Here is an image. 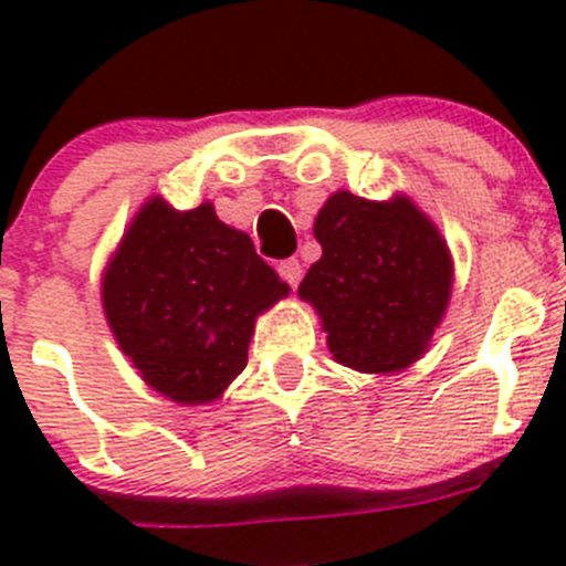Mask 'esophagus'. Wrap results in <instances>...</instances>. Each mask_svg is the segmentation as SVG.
<instances>
[{"label":"esophagus","instance_id":"1","mask_svg":"<svg viewBox=\"0 0 566 566\" xmlns=\"http://www.w3.org/2000/svg\"><path fill=\"white\" fill-rule=\"evenodd\" d=\"M277 274L283 280H286L289 286L297 289L300 286V277H303V266H300L297 258H289V260H283V263H277Z\"/></svg>","mask_w":566,"mask_h":566}]
</instances>
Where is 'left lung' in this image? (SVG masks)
I'll use <instances>...</instances> for the list:
<instances>
[{"label": "left lung", "instance_id": "left-lung-1", "mask_svg": "<svg viewBox=\"0 0 566 566\" xmlns=\"http://www.w3.org/2000/svg\"><path fill=\"white\" fill-rule=\"evenodd\" d=\"M323 258L297 294L328 334V352L354 371L394 374L417 363L442 323L453 260L439 229L405 195L365 201L334 192L314 221Z\"/></svg>", "mask_w": 566, "mask_h": 566}]
</instances>
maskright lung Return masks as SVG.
I'll return each instance as SVG.
<instances>
[{
	"label": "right lung",
	"mask_w": 566,
	"mask_h": 566,
	"mask_svg": "<svg viewBox=\"0 0 566 566\" xmlns=\"http://www.w3.org/2000/svg\"><path fill=\"white\" fill-rule=\"evenodd\" d=\"M289 286L212 203L178 212L149 198L102 277L113 337L144 382L181 405L221 397L247 368L254 319Z\"/></svg>",
	"instance_id": "obj_1"
}]
</instances>
